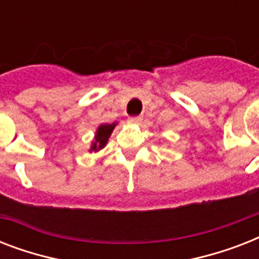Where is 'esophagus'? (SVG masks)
I'll return each instance as SVG.
<instances>
[{
    "label": "esophagus",
    "instance_id": "esophagus-1",
    "mask_svg": "<svg viewBox=\"0 0 259 259\" xmlns=\"http://www.w3.org/2000/svg\"><path fill=\"white\" fill-rule=\"evenodd\" d=\"M127 121L130 122V123H140V122L142 121V117L141 115H136V117H129V119Z\"/></svg>",
    "mask_w": 259,
    "mask_h": 259
}]
</instances>
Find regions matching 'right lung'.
I'll use <instances>...</instances> for the list:
<instances>
[{"mask_svg": "<svg viewBox=\"0 0 259 259\" xmlns=\"http://www.w3.org/2000/svg\"><path fill=\"white\" fill-rule=\"evenodd\" d=\"M114 126H115V123H111V125L105 123V125H101L98 127L97 137H95V142H94L93 146H91V150H99L106 145V142H107V140H109L110 137V134L113 132Z\"/></svg>", "mask_w": 259, "mask_h": 259, "instance_id": "right-lung-1", "label": "right lung"}]
</instances>
